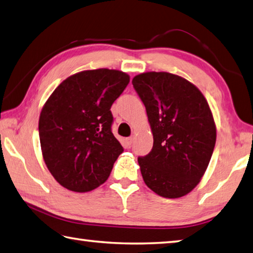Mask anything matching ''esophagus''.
I'll use <instances>...</instances> for the list:
<instances>
[{
    "instance_id": "esophagus-1",
    "label": "esophagus",
    "mask_w": 253,
    "mask_h": 253,
    "mask_svg": "<svg viewBox=\"0 0 253 253\" xmlns=\"http://www.w3.org/2000/svg\"><path fill=\"white\" fill-rule=\"evenodd\" d=\"M132 141H134V137H128V138H126V144L128 146H130L132 144Z\"/></svg>"
}]
</instances>
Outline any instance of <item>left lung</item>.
<instances>
[{"label": "left lung", "instance_id": "obj_1", "mask_svg": "<svg viewBox=\"0 0 253 253\" xmlns=\"http://www.w3.org/2000/svg\"><path fill=\"white\" fill-rule=\"evenodd\" d=\"M131 83L154 136L150 153L138 157L142 179L157 195L180 198L198 185L213 153L217 131L208 102L170 73H142Z\"/></svg>", "mask_w": 253, "mask_h": 253}]
</instances>
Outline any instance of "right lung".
<instances>
[{
	"label": "right lung",
	"instance_id": "1",
	"mask_svg": "<svg viewBox=\"0 0 253 253\" xmlns=\"http://www.w3.org/2000/svg\"><path fill=\"white\" fill-rule=\"evenodd\" d=\"M129 83L126 73L99 68L67 77L39 121L44 162L68 190L86 192L107 180L124 149L112 132L111 107Z\"/></svg>",
	"mask_w": 253,
	"mask_h": 253
}]
</instances>
